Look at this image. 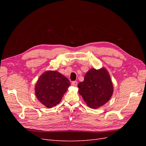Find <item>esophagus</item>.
Segmentation results:
<instances>
[{
    "mask_svg": "<svg viewBox=\"0 0 146 146\" xmlns=\"http://www.w3.org/2000/svg\"><path fill=\"white\" fill-rule=\"evenodd\" d=\"M72 85L74 86H77V82L74 81L72 82Z\"/></svg>",
    "mask_w": 146,
    "mask_h": 146,
    "instance_id": "1",
    "label": "esophagus"
}]
</instances>
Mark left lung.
Returning a JSON list of instances; mask_svg holds the SVG:
<instances>
[{
    "mask_svg": "<svg viewBox=\"0 0 146 146\" xmlns=\"http://www.w3.org/2000/svg\"><path fill=\"white\" fill-rule=\"evenodd\" d=\"M79 94L88 107L97 109L107 104L113 93V85L109 72L105 68L90 69L82 82L78 84Z\"/></svg>",
    "mask_w": 146,
    "mask_h": 146,
    "instance_id": "8db88e82",
    "label": "left lung"
}]
</instances>
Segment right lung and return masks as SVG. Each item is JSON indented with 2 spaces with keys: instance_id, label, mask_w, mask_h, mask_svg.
<instances>
[{
  "instance_id": "right-lung-1",
  "label": "right lung",
  "mask_w": 146,
  "mask_h": 146,
  "mask_svg": "<svg viewBox=\"0 0 146 146\" xmlns=\"http://www.w3.org/2000/svg\"><path fill=\"white\" fill-rule=\"evenodd\" d=\"M70 85L68 79L56 70H47L42 73L35 86L37 99L50 108L60 103Z\"/></svg>"
}]
</instances>
